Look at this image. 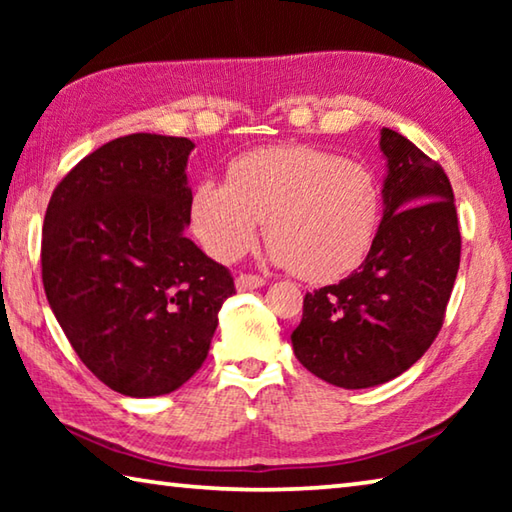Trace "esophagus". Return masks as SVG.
<instances>
[{
	"label": "esophagus",
	"instance_id": "1",
	"mask_svg": "<svg viewBox=\"0 0 512 512\" xmlns=\"http://www.w3.org/2000/svg\"><path fill=\"white\" fill-rule=\"evenodd\" d=\"M266 280L262 275H253V273H239L237 275V289L239 291H253V289H259L264 287Z\"/></svg>",
	"mask_w": 512,
	"mask_h": 512
}]
</instances>
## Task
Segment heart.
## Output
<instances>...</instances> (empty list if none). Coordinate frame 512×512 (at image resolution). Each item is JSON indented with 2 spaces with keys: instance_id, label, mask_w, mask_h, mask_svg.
Returning <instances> with one entry per match:
<instances>
[{
  "instance_id": "obj_1",
  "label": "heart",
  "mask_w": 512,
  "mask_h": 512,
  "mask_svg": "<svg viewBox=\"0 0 512 512\" xmlns=\"http://www.w3.org/2000/svg\"><path fill=\"white\" fill-rule=\"evenodd\" d=\"M198 244L235 262L264 219L268 257L307 282H332L368 257L381 189L366 164L307 144L264 146L230 162L228 183L201 180L189 203Z\"/></svg>"
}]
</instances>
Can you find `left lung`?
Instances as JSON below:
<instances>
[{
    "label": "left lung",
    "mask_w": 512,
    "mask_h": 512,
    "mask_svg": "<svg viewBox=\"0 0 512 512\" xmlns=\"http://www.w3.org/2000/svg\"><path fill=\"white\" fill-rule=\"evenodd\" d=\"M379 146L388 173L375 244L359 271L307 293L291 334L302 366L341 388L391 381L429 350L461 264L445 169L391 128Z\"/></svg>",
    "instance_id": "1"
}]
</instances>
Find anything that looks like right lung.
<instances>
[{
	"instance_id": "obj_1",
	"label": "right lung",
	"mask_w": 512,
	"mask_h": 512,
	"mask_svg": "<svg viewBox=\"0 0 512 512\" xmlns=\"http://www.w3.org/2000/svg\"><path fill=\"white\" fill-rule=\"evenodd\" d=\"M187 137L133 133L76 164L42 228V284L74 352L128 397L167 395L203 366L230 271L185 237Z\"/></svg>"
}]
</instances>
